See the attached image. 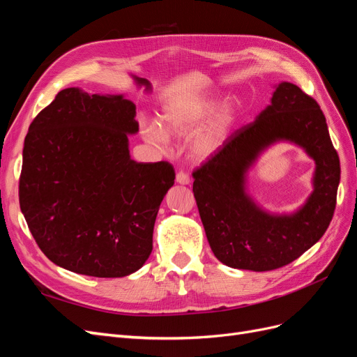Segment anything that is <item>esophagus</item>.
<instances>
[{"mask_svg":"<svg viewBox=\"0 0 357 357\" xmlns=\"http://www.w3.org/2000/svg\"><path fill=\"white\" fill-rule=\"evenodd\" d=\"M176 181L178 183V185H190V177L186 174V172L180 171V172H177Z\"/></svg>","mask_w":357,"mask_h":357,"instance_id":"esophagus-1","label":"esophagus"}]
</instances>
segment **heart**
I'll return each mask as SVG.
<instances>
[{
    "label": "heart",
    "instance_id": "obj_1",
    "mask_svg": "<svg viewBox=\"0 0 357 357\" xmlns=\"http://www.w3.org/2000/svg\"><path fill=\"white\" fill-rule=\"evenodd\" d=\"M218 105L215 95L188 96L171 102L160 116V123H144L142 134L149 143L164 147L168 143L169 135L188 137ZM241 107L238 101L231 100L222 104L218 110L204 123L189 139V152L195 160L211 158L223 146L231 129L238 121Z\"/></svg>",
    "mask_w": 357,
    "mask_h": 357
}]
</instances>
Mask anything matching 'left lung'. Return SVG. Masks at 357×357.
<instances>
[{
    "mask_svg": "<svg viewBox=\"0 0 357 357\" xmlns=\"http://www.w3.org/2000/svg\"><path fill=\"white\" fill-rule=\"evenodd\" d=\"M290 141L317 162L313 192L290 215H271L246 193V172L265 148ZM340 158L326 117L296 84L275 86L271 104L193 171V195L214 256L225 265L271 271L294 262L326 232L337 205Z\"/></svg>",
    "mask_w": 357,
    "mask_h": 357,
    "instance_id": "obj_1",
    "label": "left lung"
}]
</instances>
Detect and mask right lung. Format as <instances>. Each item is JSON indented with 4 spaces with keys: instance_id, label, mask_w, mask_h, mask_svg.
Segmentation results:
<instances>
[{
    "instance_id": "obj_1",
    "label": "right lung",
    "mask_w": 357,
    "mask_h": 357,
    "mask_svg": "<svg viewBox=\"0 0 357 357\" xmlns=\"http://www.w3.org/2000/svg\"><path fill=\"white\" fill-rule=\"evenodd\" d=\"M135 114L123 95L67 88L29 125L20 210L41 252L61 268L125 277L152 253L159 205L176 172L165 160L131 159Z\"/></svg>"
}]
</instances>
